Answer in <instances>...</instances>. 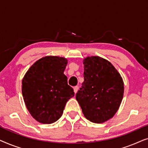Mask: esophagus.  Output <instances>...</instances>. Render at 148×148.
Returning <instances> with one entry per match:
<instances>
[{"label":"esophagus","instance_id":"esophagus-1","mask_svg":"<svg viewBox=\"0 0 148 148\" xmlns=\"http://www.w3.org/2000/svg\"><path fill=\"white\" fill-rule=\"evenodd\" d=\"M73 90H74L75 94H76V93L77 92V91H78V87L77 86H75L73 88Z\"/></svg>","mask_w":148,"mask_h":148}]
</instances>
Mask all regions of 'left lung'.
<instances>
[{"instance_id": "1", "label": "left lung", "mask_w": 148, "mask_h": 148, "mask_svg": "<svg viewBox=\"0 0 148 148\" xmlns=\"http://www.w3.org/2000/svg\"><path fill=\"white\" fill-rule=\"evenodd\" d=\"M83 62L84 82L76 100L88 120L104 123L113 117L122 102L123 79L108 60L100 56H88Z\"/></svg>"}]
</instances>
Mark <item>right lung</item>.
Returning <instances> with one entry per match:
<instances>
[{"instance_id":"obj_1","label":"right lung","mask_w":148,"mask_h":148,"mask_svg":"<svg viewBox=\"0 0 148 148\" xmlns=\"http://www.w3.org/2000/svg\"><path fill=\"white\" fill-rule=\"evenodd\" d=\"M67 60L47 56L37 60L22 80V94L30 114L38 122L51 124L62 116L66 103L74 96L64 74Z\"/></svg>"}]
</instances>
